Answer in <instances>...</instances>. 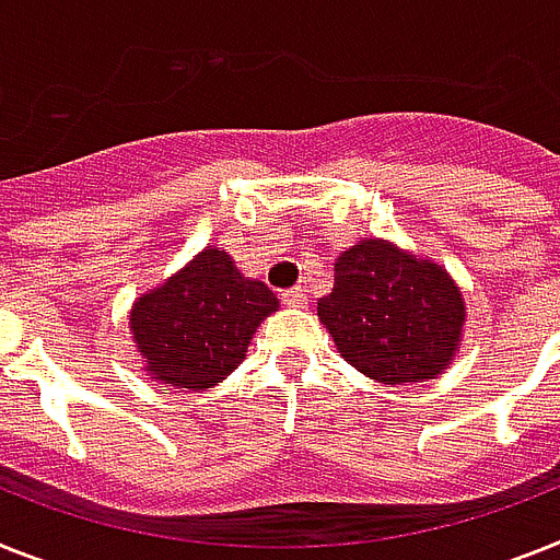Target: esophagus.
<instances>
[{
  "label": "esophagus",
  "instance_id": "esophagus-1",
  "mask_svg": "<svg viewBox=\"0 0 560 560\" xmlns=\"http://www.w3.org/2000/svg\"><path fill=\"white\" fill-rule=\"evenodd\" d=\"M306 285H294V289H289V291H283V303L285 306H294V308H300V306H306Z\"/></svg>",
  "mask_w": 560,
  "mask_h": 560
}]
</instances>
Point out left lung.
<instances>
[{
  "instance_id": "1",
  "label": "left lung",
  "mask_w": 560,
  "mask_h": 560,
  "mask_svg": "<svg viewBox=\"0 0 560 560\" xmlns=\"http://www.w3.org/2000/svg\"><path fill=\"white\" fill-rule=\"evenodd\" d=\"M317 317L337 352L386 386L432 381L460 352L466 303L435 260L363 237L335 260V289Z\"/></svg>"
}]
</instances>
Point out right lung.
I'll list each match as a JSON object with an SVG mask.
<instances>
[{"label":"right lung","instance_id":"add662e5","mask_svg":"<svg viewBox=\"0 0 560 560\" xmlns=\"http://www.w3.org/2000/svg\"><path fill=\"white\" fill-rule=\"evenodd\" d=\"M277 308L269 285L243 275L225 248L206 246L133 300L128 329L151 381L206 392L246 360L254 331Z\"/></svg>","mask_w":560,"mask_h":560}]
</instances>
